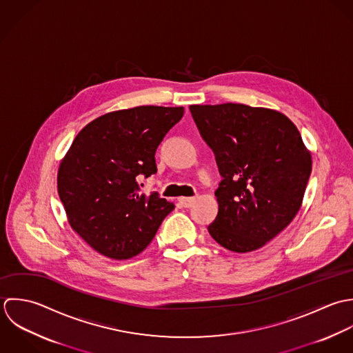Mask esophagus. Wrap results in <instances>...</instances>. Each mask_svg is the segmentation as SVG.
<instances>
[{
	"label": "esophagus",
	"instance_id": "34e87169",
	"mask_svg": "<svg viewBox=\"0 0 353 353\" xmlns=\"http://www.w3.org/2000/svg\"><path fill=\"white\" fill-rule=\"evenodd\" d=\"M195 202V198H180L179 199V203L181 205V208H185V209H190Z\"/></svg>",
	"mask_w": 353,
	"mask_h": 353
}]
</instances>
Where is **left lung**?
Wrapping results in <instances>:
<instances>
[{
  "mask_svg": "<svg viewBox=\"0 0 353 353\" xmlns=\"http://www.w3.org/2000/svg\"><path fill=\"white\" fill-rule=\"evenodd\" d=\"M222 177L212 239L233 252L263 247L299 212L312 161L296 125L280 112L241 103L191 105Z\"/></svg>",
  "mask_w": 353,
  "mask_h": 353,
  "instance_id": "obj_1",
  "label": "left lung"
}]
</instances>
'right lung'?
<instances>
[{"mask_svg": "<svg viewBox=\"0 0 353 353\" xmlns=\"http://www.w3.org/2000/svg\"><path fill=\"white\" fill-rule=\"evenodd\" d=\"M183 114L181 106L112 112L74 138L59 169V196L72 229L99 254L138 255L174 209L157 191L141 194L138 179L157 173L155 151Z\"/></svg>", "mask_w": 353, "mask_h": 353, "instance_id": "1", "label": "right lung"}]
</instances>
